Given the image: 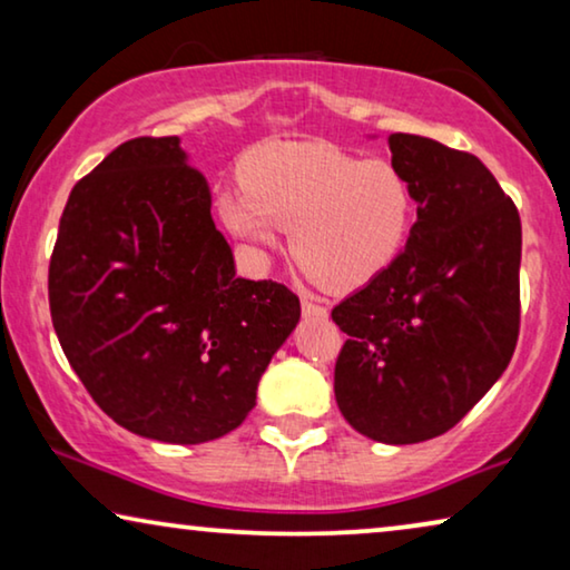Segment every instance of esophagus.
Instances as JSON below:
<instances>
[{"mask_svg": "<svg viewBox=\"0 0 570 570\" xmlns=\"http://www.w3.org/2000/svg\"><path fill=\"white\" fill-rule=\"evenodd\" d=\"M301 308H303V316H314V318H326L330 316V311H326L324 306H318V303L303 298L301 301Z\"/></svg>", "mask_w": 570, "mask_h": 570, "instance_id": "esophagus-1", "label": "esophagus"}]
</instances>
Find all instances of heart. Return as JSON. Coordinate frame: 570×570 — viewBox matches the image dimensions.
Here are the masks:
<instances>
[{"label": "heart", "mask_w": 570, "mask_h": 570, "mask_svg": "<svg viewBox=\"0 0 570 570\" xmlns=\"http://www.w3.org/2000/svg\"><path fill=\"white\" fill-rule=\"evenodd\" d=\"M223 220L256 246L283 228L303 272L332 293L368 285L392 267L415 223V186L386 158L326 142L269 145L246 163V184L220 197Z\"/></svg>", "instance_id": "heart-1"}]
</instances>
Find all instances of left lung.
<instances>
[{
	"label": "left lung",
	"mask_w": 570,
	"mask_h": 570,
	"mask_svg": "<svg viewBox=\"0 0 570 570\" xmlns=\"http://www.w3.org/2000/svg\"><path fill=\"white\" fill-rule=\"evenodd\" d=\"M417 223L392 267L332 308L347 334L334 396L357 433L420 443L446 433L511 363L521 324V220L472 153L389 137Z\"/></svg>",
	"instance_id": "left-lung-1"
}]
</instances>
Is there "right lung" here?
Here are the masks:
<instances>
[{
  "label": "right lung",
  "mask_w": 570,
  "mask_h": 570,
  "mask_svg": "<svg viewBox=\"0 0 570 570\" xmlns=\"http://www.w3.org/2000/svg\"><path fill=\"white\" fill-rule=\"evenodd\" d=\"M178 137H137L75 184L49 264L59 345L114 423L205 443L244 423L301 301L236 277Z\"/></svg>",
  "instance_id": "obj_1"
}]
</instances>
